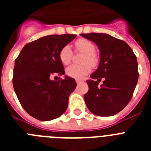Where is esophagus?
<instances>
[{
    "mask_svg": "<svg viewBox=\"0 0 151 151\" xmlns=\"http://www.w3.org/2000/svg\"><path fill=\"white\" fill-rule=\"evenodd\" d=\"M76 83L78 84V85H79V84H81V83H82V82H83L82 81V80H78V79L76 80Z\"/></svg>",
    "mask_w": 151,
    "mask_h": 151,
    "instance_id": "obj_1",
    "label": "esophagus"
}]
</instances>
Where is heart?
Returning a JSON list of instances; mask_svg holds the SVG:
<instances>
[{
	"instance_id": "heart-1",
	"label": "heart",
	"mask_w": 151,
	"mask_h": 151,
	"mask_svg": "<svg viewBox=\"0 0 151 151\" xmlns=\"http://www.w3.org/2000/svg\"><path fill=\"white\" fill-rule=\"evenodd\" d=\"M76 50L78 52L85 53L82 57V65H71L66 68V73L68 76L76 79H82L91 70V66H96L98 63V57L95 54V45L86 38H79L75 42ZM73 50L69 45H65L59 52V59L63 65H68L73 58ZM89 63L88 64V63Z\"/></svg>"
}]
</instances>
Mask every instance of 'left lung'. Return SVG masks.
<instances>
[{"instance_id":"left-lung-1","label":"left lung","mask_w":151,"mask_h":151,"mask_svg":"<svg viewBox=\"0 0 151 151\" xmlns=\"http://www.w3.org/2000/svg\"><path fill=\"white\" fill-rule=\"evenodd\" d=\"M98 46L99 66L87 80L84 95L88 110L100 116H111L123 110L131 101L138 79L137 57L126 42L104 33L81 34ZM104 78L100 87L98 84ZM95 79L98 80L96 81Z\"/></svg>"}]
</instances>
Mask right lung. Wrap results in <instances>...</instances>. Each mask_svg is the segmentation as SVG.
Returning a JSON list of instances; mask_svg holds the SVG:
<instances>
[{
  "label": "right lung",
  "instance_id": "1",
  "mask_svg": "<svg viewBox=\"0 0 151 151\" xmlns=\"http://www.w3.org/2000/svg\"><path fill=\"white\" fill-rule=\"evenodd\" d=\"M76 35H52L26 44L15 60L13 85L23 109L34 118L49 121L60 116L76 87L74 78L51 80L65 74L59 52Z\"/></svg>",
  "mask_w": 151,
  "mask_h": 151
}]
</instances>
